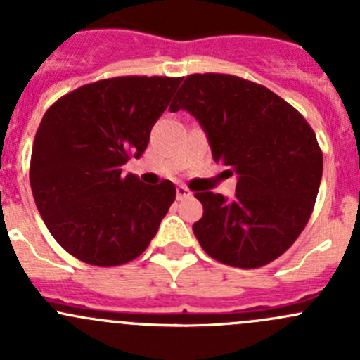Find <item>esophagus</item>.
<instances>
[{"instance_id": "esophagus-1", "label": "esophagus", "mask_w": 360, "mask_h": 360, "mask_svg": "<svg viewBox=\"0 0 360 360\" xmlns=\"http://www.w3.org/2000/svg\"><path fill=\"white\" fill-rule=\"evenodd\" d=\"M176 195H177V200H183V198L190 197L191 191L188 190L186 186H177V188H176Z\"/></svg>"}]
</instances>
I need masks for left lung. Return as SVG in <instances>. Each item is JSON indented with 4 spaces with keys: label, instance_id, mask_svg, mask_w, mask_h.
<instances>
[{
    "label": "left lung",
    "instance_id": "8db88e82",
    "mask_svg": "<svg viewBox=\"0 0 360 360\" xmlns=\"http://www.w3.org/2000/svg\"><path fill=\"white\" fill-rule=\"evenodd\" d=\"M169 110L191 112L214 162L238 176L231 200L195 193L203 205L193 224L202 249L237 268L282 256L307 226L322 179V151L307 120L266 86L219 72L186 76Z\"/></svg>",
    "mask_w": 360,
    "mask_h": 360
}]
</instances>
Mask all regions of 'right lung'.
Returning <instances> with one entry per match:
<instances>
[{
	"label": "right lung",
	"instance_id": "right-lung-1",
	"mask_svg": "<svg viewBox=\"0 0 360 360\" xmlns=\"http://www.w3.org/2000/svg\"><path fill=\"white\" fill-rule=\"evenodd\" d=\"M183 78L118 76L60 97L43 116L29 181L46 228L71 256L118 266L146 250L176 198L122 165L139 158Z\"/></svg>",
	"mask_w": 360,
	"mask_h": 360
}]
</instances>
